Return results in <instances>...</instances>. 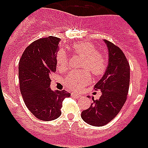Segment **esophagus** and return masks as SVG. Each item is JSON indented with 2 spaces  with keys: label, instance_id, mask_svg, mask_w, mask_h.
I'll return each mask as SVG.
<instances>
[{
  "label": "esophagus",
  "instance_id": "34e87169",
  "mask_svg": "<svg viewBox=\"0 0 148 148\" xmlns=\"http://www.w3.org/2000/svg\"><path fill=\"white\" fill-rule=\"evenodd\" d=\"M71 96L72 97H77V98H80V97H82V95L81 94H79V93H71Z\"/></svg>",
  "mask_w": 148,
  "mask_h": 148
}]
</instances>
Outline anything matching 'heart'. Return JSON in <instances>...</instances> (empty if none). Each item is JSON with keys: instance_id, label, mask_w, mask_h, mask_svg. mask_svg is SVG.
<instances>
[{"instance_id": "obj_1", "label": "heart", "mask_w": 148, "mask_h": 148, "mask_svg": "<svg viewBox=\"0 0 148 148\" xmlns=\"http://www.w3.org/2000/svg\"><path fill=\"white\" fill-rule=\"evenodd\" d=\"M71 51L82 58L81 67L84 70L73 71L65 77V86L73 90H79L90 82V75L88 70L94 76H99L105 72L108 63V58L102 52L97 51L95 46L89 42L74 43L71 47ZM57 68L64 71L68 65L66 53L60 50L56 55ZM87 69L88 71L85 69Z\"/></svg>"}]
</instances>
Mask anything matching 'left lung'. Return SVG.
Listing matches in <instances>:
<instances>
[{"label": "left lung", "mask_w": 148, "mask_h": 148, "mask_svg": "<svg viewBox=\"0 0 148 148\" xmlns=\"http://www.w3.org/2000/svg\"><path fill=\"white\" fill-rule=\"evenodd\" d=\"M109 63L102 77L95 85L100 90V99L92 98L93 103L81 116L86 123L93 126L106 125L120 112L127 99L130 82V66L121 48L106 39Z\"/></svg>", "instance_id": "obj_1"}]
</instances>
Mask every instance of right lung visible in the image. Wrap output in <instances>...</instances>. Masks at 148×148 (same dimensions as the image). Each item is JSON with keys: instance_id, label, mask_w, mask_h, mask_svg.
<instances>
[{"instance_id": "obj_1", "label": "right lung", "mask_w": 148, "mask_h": 148, "mask_svg": "<svg viewBox=\"0 0 148 148\" xmlns=\"http://www.w3.org/2000/svg\"><path fill=\"white\" fill-rule=\"evenodd\" d=\"M60 39L42 38L25 49L19 62L20 89L27 108L36 118L53 121L61 115L65 97L71 93L50 88L52 73L56 71V55Z\"/></svg>"}]
</instances>
